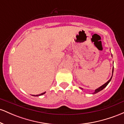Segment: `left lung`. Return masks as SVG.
<instances>
[{"instance_id":"1","label":"left lung","mask_w":124,"mask_h":124,"mask_svg":"<svg viewBox=\"0 0 124 124\" xmlns=\"http://www.w3.org/2000/svg\"><path fill=\"white\" fill-rule=\"evenodd\" d=\"M113 71H114V68H113V69H112V73H113ZM112 76H111V79H109V80L107 82H106V83H105L104 85H103V86H101V87H100L99 88H98V89H97L96 90H95V92H94V93L93 94H96V93H98V92H99L100 91L102 90H103V89H104V88L106 87L107 86V85L109 83V82H110L111 80Z\"/></svg>"}]
</instances>
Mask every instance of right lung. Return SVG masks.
<instances>
[{"label":"right lung","mask_w":124,"mask_h":124,"mask_svg":"<svg viewBox=\"0 0 124 124\" xmlns=\"http://www.w3.org/2000/svg\"><path fill=\"white\" fill-rule=\"evenodd\" d=\"M45 93V92H44V93H41V94H38V95H33L34 96H41V95H42V94H44Z\"/></svg>","instance_id":"obj_1"}]
</instances>
